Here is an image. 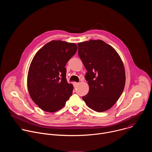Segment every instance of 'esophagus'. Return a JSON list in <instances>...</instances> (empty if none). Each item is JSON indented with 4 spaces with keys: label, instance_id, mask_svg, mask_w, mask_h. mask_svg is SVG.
Masks as SVG:
<instances>
[{
    "label": "esophagus",
    "instance_id": "34e87169",
    "mask_svg": "<svg viewBox=\"0 0 152 152\" xmlns=\"http://www.w3.org/2000/svg\"><path fill=\"white\" fill-rule=\"evenodd\" d=\"M79 85V83L78 82H73V86H74V87L75 88V87H76V86H77Z\"/></svg>",
    "mask_w": 152,
    "mask_h": 152
}]
</instances>
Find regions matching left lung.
Wrapping results in <instances>:
<instances>
[{"mask_svg":"<svg viewBox=\"0 0 152 152\" xmlns=\"http://www.w3.org/2000/svg\"><path fill=\"white\" fill-rule=\"evenodd\" d=\"M78 55L87 70L85 76L89 85L82 99L99 113L108 110L121 96L126 82L123 61L110 45L102 40L79 42Z\"/></svg>","mask_w":152,"mask_h":152,"instance_id":"left-lung-1","label":"left lung"}]
</instances>
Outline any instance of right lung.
<instances>
[{
  "label": "right lung",
  "instance_id": "obj_1",
  "mask_svg": "<svg viewBox=\"0 0 152 152\" xmlns=\"http://www.w3.org/2000/svg\"><path fill=\"white\" fill-rule=\"evenodd\" d=\"M77 49L75 43L53 40L33 58L28 74V89L32 100L42 110L58 111L72 96L73 86L67 81L65 66Z\"/></svg>",
  "mask_w": 152,
  "mask_h": 152
}]
</instances>
